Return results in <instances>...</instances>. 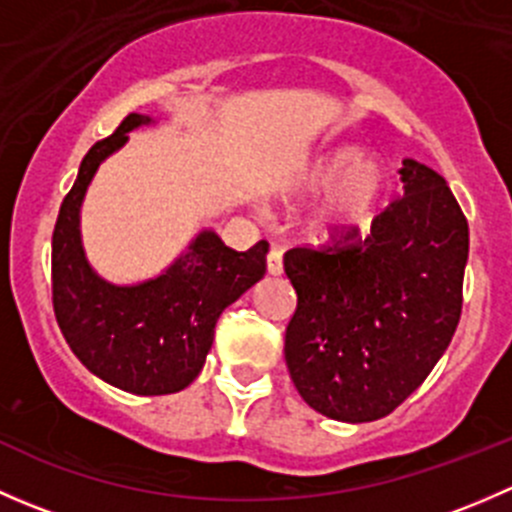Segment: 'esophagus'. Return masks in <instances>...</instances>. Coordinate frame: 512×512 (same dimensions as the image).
I'll return each mask as SVG.
<instances>
[{
    "label": "esophagus",
    "instance_id": "34e87169",
    "mask_svg": "<svg viewBox=\"0 0 512 512\" xmlns=\"http://www.w3.org/2000/svg\"><path fill=\"white\" fill-rule=\"evenodd\" d=\"M282 270H285V265H282V250L272 247L270 255H267V272L277 277V275H282Z\"/></svg>",
    "mask_w": 512,
    "mask_h": 512
}]
</instances>
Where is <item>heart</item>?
<instances>
[{
	"mask_svg": "<svg viewBox=\"0 0 512 512\" xmlns=\"http://www.w3.org/2000/svg\"><path fill=\"white\" fill-rule=\"evenodd\" d=\"M389 188V170L374 156H361L359 148L327 153L304 175L307 195L330 193L314 215V230L324 237L352 235L374 215Z\"/></svg>",
	"mask_w": 512,
	"mask_h": 512,
	"instance_id": "1",
	"label": "heart"
}]
</instances>
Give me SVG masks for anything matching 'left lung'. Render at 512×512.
I'll list each match as a JSON object with an SVG mask.
<instances>
[{"instance_id":"1","label":"left lung","mask_w":512,"mask_h":512,"mask_svg":"<svg viewBox=\"0 0 512 512\" xmlns=\"http://www.w3.org/2000/svg\"><path fill=\"white\" fill-rule=\"evenodd\" d=\"M404 195L332 247H294L297 312L285 359L299 396L334 421L391 414L423 384L461 319L468 220L446 180L414 158Z\"/></svg>"}]
</instances>
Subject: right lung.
<instances>
[{
    "label": "right lung",
    "instance_id": "1",
    "mask_svg": "<svg viewBox=\"0 0 512 512\" xmlns=\"http://www.w3.org/2000/svg\"><path fill=\"white\" fill-rule=\"evenodd\" d=\"M148 123L151 116L128 113L81 160L51 237V292L61 334L91 374L128 394L163 396L200 374L223 309L265 277L267 242L235 252L213 230H203L153 280H103L81 245V203L98 165Z\"/></svg>",
    "mask_w": 512,
    "mask_h": 512
}]
</instances>
